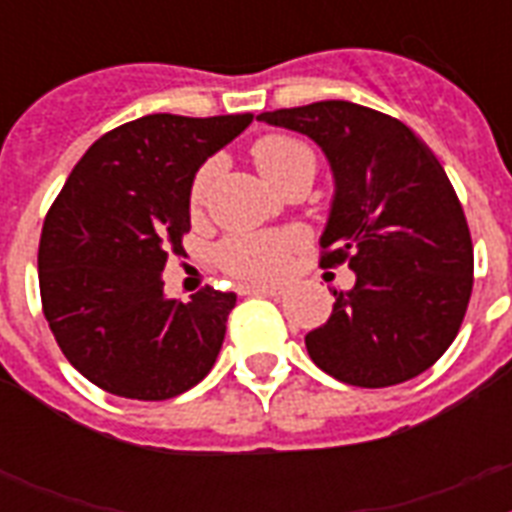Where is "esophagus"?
Segmentation results:
<instances>
[{"instance_id":"34e87169","label":"esophagus","mask_w":512,"mask_h":512,"mask_svg":"<svg viewBox=\"0 0 512 512\" xmlns=\"http://www.w3.org/2000/svg\"><path fill=\"white\" fill-rule=\"evenodd\" d=\"M241 295H257V297H276L281 295V287H265V284H244L239 287Z\"/></svg>"}]
</instances>
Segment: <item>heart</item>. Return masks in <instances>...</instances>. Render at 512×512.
<instances>
[{"label":"heart","instance_id":"b5f03b06","mask_svg":"<svg viewBox=\"0 0 512 512\" xmlns=\"http://www.w3.org/2000/svg\"><path fill=\"white\" fill-rule=\"evenodd\" d=\"M252 159L257 170L279 191L295 183H308L319 172V156L303 138L287 135V132H271L255 140ZM217 162L209 159L201 164L199 172L191 180V207H201L207 196L209 180L215 175ZM300 244V233L295 231H268V233H233L217 244V265L236 279L247 281H273L287 271L289 255Z\"/></svg>","mask_w":512,"mask_h":512}]
</instances>
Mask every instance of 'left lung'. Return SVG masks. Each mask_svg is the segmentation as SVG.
<instances>
[{
  "mask_svg": "<svg viewBox=\"0 0 512 512\" xmlns=\"http://www.w3.org/2000/svg\"><path fill=\"white\" fill-rule=\"evenodd\" d=\"M260 122L316 140L335 172L321 265H348L313 364L356 388H388L444 356L473 292V241L444 167L404 122L348 100L279 108Z\"/></svg>",
  "mask_w": 512,
  "mask_h": 512,
  "instance_id": "8db88e82",
  "label": "left lung"
}]
</instances>
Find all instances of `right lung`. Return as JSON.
Listing matches in <instances>:
<instances>
[{
    "mask_svg": "<svg viewBox=\"0 0 512 512\" xmlns=\"http://www.w3.org/2000/svg\"><path fill=\"white\" fill-rule=\"evenodd\" d=\"M252 114H151L95 140L44 217L39 295L76 372L106 393L167 401L201 382L223 348L233 292L164 297L167 257L191 231L188 193L207 156Z\"/></svg>",
    "mask_w": 512,
    "mask_h": 512,
    "instance_id": "obj_1",
    "label": "right lung"
}]
</instances>
